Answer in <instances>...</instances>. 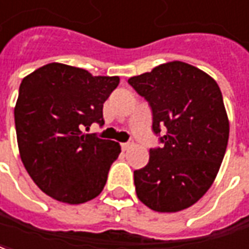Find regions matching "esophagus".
Segmentation results:
<instances>
[{
  "label": "esophagus",
  "instance_id": "obj_1",
  "mask_svg": "<svg viewBox=\"0 0 249 249\" xmlns=\"http://www.w3.org/2000/svg\"><path fill=\"white\" fill-rule=\"evenodd\" d=\"M121 146H122V150H123V151H126V150H128L131 146H133V142H124V143H122Z\"/></svg>",
  "mask_w": 249,
  "mask_h": 249
}]
</instances>
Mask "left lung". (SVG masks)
<instances>
[{
	"label": "left lung",
	"instance_id": "8db88e82",
	"mask_svg": "<svg viewBox=\"0 0 249 249\" xmlns=\"http://www.w3.org/2000/svg\"><path fill=\"white\" fill-rule=\"evenodd\" d=\"M149 102L162 147L134 172L138 198L156 212L189 208L212 186L229 138V121L216 80L182 61H170L128 79Z\"/></svg>",
	"mask_w": 249,
	"mask_h": 249
}]
</instances>
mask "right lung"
I'll use <instances>...</instances> for the list:
<instances>
[{"label": "right lung", "mask_w": 249, "mask_h": 249, "mask_svg": "<svg viewBox=\"0 0 249 249\" xmlns=\"http://www.w3.org/2000/svg\"><path fill=\"white\" fill-rule=\"evenodd\" d=\"M118 84V76H92L61 63L22 79L15 107L17 143L26 172L45 195L73 205L102 193L121 146L83 130L105 124L103 103Z\"/></svg>", "instance_id": "1"}]
</instances>
